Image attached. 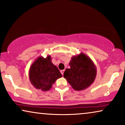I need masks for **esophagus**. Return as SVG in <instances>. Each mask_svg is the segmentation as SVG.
Segmentation results:
<instances>
[{"label":"esophagus","mask_w":125,"mask_h":125,"mask_svg":"<svg viewBox=\"0 0 125 125\" xmlns=\"http://www.w3.org/2000/svg\"><path fill=\"white\" fill-rule=\"evenodd\" d=\"M60 72L63 76V74H64V70H61V71H60Z\"/></svg>","instance_id":"1"}]
</instances>
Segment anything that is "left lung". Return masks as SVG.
<instances>
[{"label":"left lung","mask_w":125,"mask_h":125,"mask_svg":"<svg viewBox=\"0 0 125 125\" xmlns=\"http://www.w3.org/2000/svg\"><path fill=\"white\" fill-rule=\"evenodd\" d=\"M69 69H65L64 77L75 90H83L89 87L97 75L95 64L86 54L81 53L71 58Z\"/></svg>","instance_id":"8db88e82"}]
</instances>
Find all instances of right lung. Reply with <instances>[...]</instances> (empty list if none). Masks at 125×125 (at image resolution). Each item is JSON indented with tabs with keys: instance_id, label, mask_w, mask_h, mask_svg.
I'll use <instances>...</instances> for the list:
<instances>
[{
	"instance_id": "obj_1",
	"label": "right lung",
	"mask_w": 125,
	"mask_h": 125,
	"mask_svg": "<svg viewBox=\"0 0 125 125\" xmlns=\"http://www.w3.org/2000/svg\"><path fill=\"white\" fill-rule=\"evenodd\" d=\"M62 74L57 66L52 62V58L48 55L46 58L39 56L32 63L29 71L31 83L37 89L48 91L56 80Z\"/></svg>"
}]
</instances>
